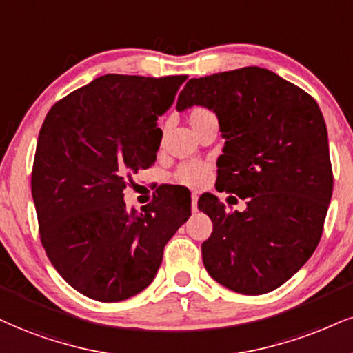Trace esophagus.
<instances>
[{"label": "esophagus", "mask_w": 353, "mask_h": 353, "mask_svg": "<svg viewBox=\"0 0 353 353\" xmlns=\"http://www.w3.org/2000/svg\"><path fill=\"white\" fill-rule=\"evenodd\" d=\"M191 210H193V212L198 211V194H191Z\"/></svg>", "instance_id": "esophagus-1"}]
</instances>
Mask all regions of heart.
Listing matches in <instances>:
<instances>
[{
  "mask_svg": "<svg viewBox=\"0 0 353 353\" xmlns=\"http://www.w3.org/2000/svg\"><path fill=\"white\" fill-rule=\"evenodd\" d=\"M212 112L204 110V108H193L188 112V123L191 128H196V125L201 123L203 119H206L208 116H211ZM210 176V167L203 162H186L180 165V168L176 170L175 180L180 185L190 186V188H196V186H201L204 181Z\"/></svg>",
  "mask_w": 353,
  "mask_h": 353,
  "instance_id": "1",
  "label": "heart"
}]
</instances>
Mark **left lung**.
<instances>
[{"mask_svg": "<svg viewBox=\"0 0 353 353\" xmlns=\"http://www.w3.org/2000/svg\"><path fill=\"white\" fill-rule=\"evenodd\" d=\"M203 106L225 139L216 188L247 199L225 212L212 194L198 210L212 221L203 263L225 288L263 294L288 281L323 236L332 167L323 112L306 91L260 67L191 78L176 111Z\"/></svg>", "mask_w": 353, "mask_h": 353, "instance_id": "left-lung-1", "label": "left lung"}]
</instances>
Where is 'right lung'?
<instances>
[{
  "mask_svg": "<svg viewBox=\"0 0 353 353\" xmlns=\"http://www.w3.org/2000/svg\"><path fill=\"white\" fill-rule=\"evenodd\" d=\"M186 75H104L50 108L39 132L32 199L41 241L60 276L103 303L124 301L154 281L163 249L191 216V198L165 188L141 212L124 188L154 165Z\"/></svg>",
  "mask_w": 353,
  "mask_h": 353,
  "instance_id": "add662e5",
  "label": "right lung"
}]
</instances>
